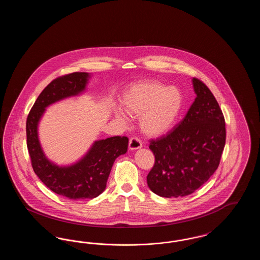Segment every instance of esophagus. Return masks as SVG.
Listing matches in <instances>:
<instances>
[{"mask_svg": "<svg viewBox=\"0 0 260 260\" xmlns=\"http://www.w3.org/2000/svg\"><path fill=\"white\" fill-rule=\"evenodd\" d=\"M142 146V143L140 141L139 138L137 137H132L129 139V142H128V147L131 150H136V149L141 148Z\"/></svg>", "mask_w": 260, "mask_h": 260, "instance_id": "34e87169", "label": "esophagus"}]
</instances>
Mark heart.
<instances>
[{
  "label": "heart",
  "mask_w": 260,
  "mask_h": 260,
  "mask_svg": "<svg viewBox=\"0 0 260 260\" xmlns=\"http://www.w3.org/2000/svg\"><path fill=\"white\" fill-rule=\"evenodd\" d=\"M124 108L132 116H140L142 132L151 136L168 133L177 121L183 107V95L175 87L150 81L129 88L124 96ZM117 117L124 121L125 117L117 111Z\"/></svg>",
  "instance_id": "b5f03b06"
}]
</instances>
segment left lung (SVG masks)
<instances>
[{
	"label": "left lung",
	"mask_w": 260,
	"mask_h": 260,
	"mask_svg": "<svg viewBox=\"0 0 260 260\" xmlns=\"http://www.w3.org/2000/svg\"><path fill=\"white\" fill-rule=\"evenodd\" d=\"M197 94L185 117L167 135L151 139L155 162L147 175L152 192L165 198L192 194L217 170L226 140V127L217 100L198 78Z\"/></svg>",
	"instance_id": "8db88e82"
}]
</instances>
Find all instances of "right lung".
I'll return each mask as SVG.
<instances>
[{
  "label": "right lung",
  "instance_id": "right-lung-1",
  "mask_svg": "<svg viewBox=\"0 0 260 260\" xmlns=\"http://www.w3.org/2000/svg\"><path fill=\"white\" fill-rule=\"evenodd\" d=\"M88 74L74 72L60 76L43 89L26 121L27 149L31 165L41 181L58 195L72 200L98 197L106 188L115 160L127 150L126 136H113L95 141L87 155L71 167L59 168L44 155L38 139L37 126L45 108L62 99L82 92Z\"/></svg>",
  "mask_w": 260,
  "mask_h": 260
}]
</instances>
